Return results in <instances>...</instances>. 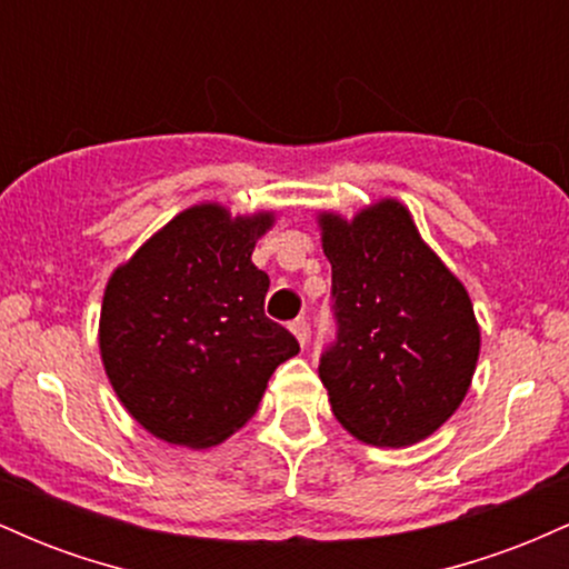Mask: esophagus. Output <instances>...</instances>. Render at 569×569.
I'll list each match as a JSON object with an SVG mask.
<instances>
[{
  "label": "esophagus",
  "instance_id": "34e87169",
  "mask_svg": "<svg viewBox=\"0 0 569 569\" xmlns=\"http://www.w3.org/2000/svg\"><path fill=\"white\" fill-rule=\"evenodd\" d=\"M289 329L293 331V337L299 339V345H307V335H310V323H307V318H297V321H291Z\"/></svg>",
  "mask_w": 569,
  "mask_h": 569
}]
</instances>
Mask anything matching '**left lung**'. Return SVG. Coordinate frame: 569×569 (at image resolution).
I'll return each mask as SVG.
<instances>
[{
  "label": "left lung",
  "mask_w": 569,
  "mask_h": 569,
  "mask_svg": "<svg viewBox=\"0 0 569 569\" xmlns=\"http://www.w3.org/2000/svg\"><path fill=\"white\" fill-rule=\"evenodd\" d=\"M337 337L318 375L352 436L409 447L452 417L471 385L479 326L466 289L422 243L409 211L377 202L321 217Z\"/></svg>",
  "instance_id": "obj_1"
}]
</instances>
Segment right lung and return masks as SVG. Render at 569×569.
<instances>
[{
	"label": "right lung",
	"mask_w": 569,
	"mask_h": 569,
	"mask_svg": "<svg viewBox=\"0 0 569 569\" xmlns=\"http://www.w3.org/2000/svg\"><path fill=\"white\" fill-rule=\"evenodd\" d=\"M270 224V213L189 208L109 280L103 367L122 407L158 439L224 441L257 411L272 371L299 352L297 337L264 316L270 278L251 262Z\"/></svg>",
	"instance_id": "1"
}]
</instances>
